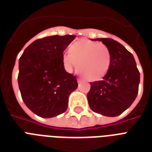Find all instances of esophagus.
Segmentation results:
<instances>
[{"label":"esophagus","mask_w":152,"mask_h":152,"mask_svg":"<svg viewBox=\"0 0 152 152\" xmlns=\"http://www.w3.org/2000/svg\"><path fill=\"white\" fill-rule=\"evenodd\" d=\"M77 81H78L79 83H80V82H83V79H82V78H78V79H77Z\"/></svg>","instance_id":"1"}]
</instances>
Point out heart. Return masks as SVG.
Segmentation results:
<instances>
[{"instance_id":"b5f03b06","label":"heart","mask_w":152,"mask_h":152,"mask_svg":"<svg viewBox=\"0 0 152 152\" xmlns=\"http://www.w3.org/2000/svg\"><path fill=\"white\" fill-rule=\"evenodd\" d=\"M62 61L68 70L78 68L79 72L87 80L96 81L108 71L110 53L104 44L83 39L72 44L70 51L63 53Z\"/></svg>"}]
</instances>
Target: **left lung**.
<instances>
[{"label":"left lung","instance_id":"8db88e82","mask_svg":"<svg viewBox=\"0 0 152 152\" xmlns=\"http://www.w3.org/2000/svg\"><path fill=\"white\" fill-rule=\"evenodd\" d=\"M110 53V64L102 80L91 83L88 101L91 110L106 117H116L127 110L136 99L140 72L134 57L118 42L111 39H95Z\"/></svg>","mask_w":152,"mask_h":152}]
</instances>
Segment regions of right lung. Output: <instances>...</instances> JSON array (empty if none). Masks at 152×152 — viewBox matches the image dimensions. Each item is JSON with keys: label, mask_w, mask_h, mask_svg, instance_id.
<instances>
[{"label": "right lung", "mask_w": 152, "mask_h": 152, "mask_svg": "<svg viewBox=\"0 0 152 152\" xmlns=\"http://www.w3.org/2000/svg\"><path fill=\"white\" fill-rule=\"evenodd\" d=\"M76 35H53L30 44L19 60L18 84L25 105L36 115L50 118L65 112L69 97L78 87L65 71L62 54Z\"/></svg>", "instance_id": "right-lung-1"}]
</instances>
